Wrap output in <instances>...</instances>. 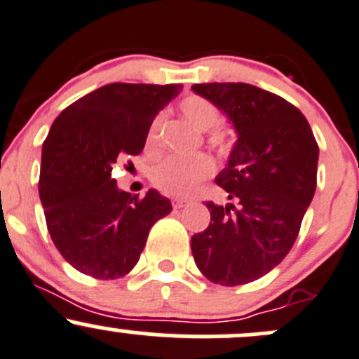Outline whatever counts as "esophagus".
Segmentation results:
<instances>
[{"label": "esophagus", "instance_id": "esophagus-1", "mask_svg": "<svg viewBox=\"0 0 359 359\" xmlns=\"http://www.w3.org/2000/svg\"><path fill=\"white\" fill-rule=\"evenodd\" d=\"M187 204H188L187 198H175V201H172V207H175V209H181V207Z\"/></svg>", "mask_w": 359, "mask_h": 359}]
</instances>
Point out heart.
I'll use <instances>...</instances> for the list:
<instances>
[{"label": "heart", "instance_id": "b5f03b06", "mask_svg": "<svg viewBox=\"0 0 359 359\" xmlns=\"http://www.w3.org/2000/svg\"><path fill=\"white\" fill-rule=\"evenodd\" d=\"M180 112L188 123H191L197 129L207 131L212 129L214 126L219 123V110L212 102L204 97L190 95L180 103ZM162 124V116H155L147 129L145 147L150 154L157 152L158 147V129ZM210 143L217 150H226L228 142L223 133L216 131L210 135ZM214 172V164L207 155H195L190 158L181 157H169L162 161L152 169V183L155 188L168 195L175 197H188L195 194L198 184L209 178Z\"/></svg>", "mask_w": 359, "mask_h": 359}]
</instances>
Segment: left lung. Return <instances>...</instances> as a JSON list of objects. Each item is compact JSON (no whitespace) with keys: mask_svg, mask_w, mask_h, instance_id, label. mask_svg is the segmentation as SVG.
I'll list each match as a JSON object with an SVG mask.
<instances>
[{"mask_svg":"<svg viewBox=\"0 0 359 359\" xmlns=\"http://www.w3.org/2000/svg\"><path fill=\"white\" fill-rule=\"evenodd\" d=\"M236 129L216 183L231 204L205 202L210 223L191 236L202 275L224 287L261 278L290 252L316 190L318 143L301 110L245 83L194 84Z\"/></svg>","mask_w":359,"mask_h":359,"instance_id":"left-lung-1","label":"left lung"}]
</instances>
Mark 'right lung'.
<instances>
[{"label": "right lung", "instance_id": "1", "mask_svg": "<svg viewBox=\"0 0 359 359\" xmlns=\"http://www.w3.org/2000/svg\"><path fill=\"white\" fill-rule=\"evenodd\" d=\"M181 84L112 83L69 105L43 143L39 197L51 240L77 271L98 280L128 275L150 228L172 210L157 190L117 188L112 168L142 154L152 119Z\"/></svg>", "mask_w": 359, "mask_h": 359}]
</instances>
